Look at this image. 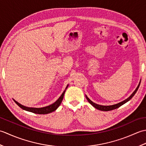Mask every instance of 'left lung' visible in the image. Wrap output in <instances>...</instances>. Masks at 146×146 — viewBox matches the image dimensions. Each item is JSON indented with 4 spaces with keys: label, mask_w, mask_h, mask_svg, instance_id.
<instances>
[{
    "label": "left lung",
    "mask_w": 146,
    "mask_h": 146,
    "mask_svg": "<svg viewBox=\"0 0 146 146\" xmlns=\"http://www.w3.org/2000/svg\"><path fill=\"white\" fill-rule=\"evenodd\" d=\"M140 83H141V82H139V85L137 86V87L136 88V89L135 90V91L132 93V94H131V95L130 96V97L129 98H127V99H125V100H123L122 102H120V103L119 104H115V105H108V106H105V105H98V104H97L94 103V102H93L91 100H90V99L88 98L87 96L86 95V99H87V100L88 101V102L93 107H94L95 108H97V109L98 110H102V111H109V110H114V109H116V108H119V107H120L121 105H123L124 104H125L126 102H127L128 101H129L131 99L134 97V95L135 94V93L137 92V90L139 87V85H140Z\"/></svg>",
    "instance_id": "1"
}]
</instances>
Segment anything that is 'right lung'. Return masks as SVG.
<instances>
[{"label":"right lung","instance_id":"1","mask_svg":"<svg viewBox=\"0 0 146 146\" xmlns=\"http://www.w3.org/2000/svg\"><path fill=\"white\" fill-rule=\"evenodd\" d=\"M68 85H67L66 89L68 88ZM66 89H65V90L63 92V94H61L60 98H59L58 100L54 102V103H53L50 105H48V106L42 107V108L27 107L26 106H24V105L20 104L19 103H18V102L17 101H15V100H14L15 102V104H16L19 107H21V108H23V110H25L26 111H31V112L38 113V114H47V113H49L51 112H52V111H55L58 108V107L60 106V104H61L62 100H63V97H64L65 91H66Z\"/></svg>","mask_w":146,"mask_h":146}]
</instances>
